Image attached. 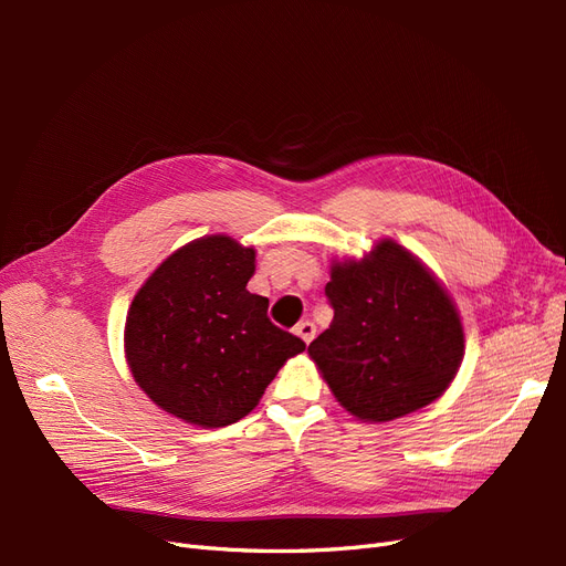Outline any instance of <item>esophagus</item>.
Masks as SVG:
<instances>
[{"mask_svg": "<svg viewBox=\"0 0 566 566\" xmlns=\"http://www.w3.org/2000/svg\"><path fill=\"white\" fill-rule=\"evenodd\" d=\"M295 333L306 342V345H310V342H312L314 335H316V325H314L312 321H302V323H297Z\"/></svg>", "mask_w": 566, "mask_h": 566, "instance_id": "1", "label": "esophagus"}]
</instances>
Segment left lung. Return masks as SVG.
<instances>
[{
	"label": "left lung",
	"instance_id": "left-lung-1",
	"mask_svg": "<svg viewBox=\"0 0 566 566\" xmlns=\"http://www.w3.org/2000/svg\"><path fill=\"white\" fill-rule=\"evenodd\" d=\"M335 316L310 356L339 406L361 422H389L437 401L465 356L449 290L391 238L361 260H333L325 285Z\"/></svg>",
	"mask_w": 566,
	"mask_h": 566
}]
</instances>
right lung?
<instances>
[{
	"label": "right lung",
	"mask_w": 566,
	"mask_h": 566,
	"mask_svg": "<svg viewBox=\"0 0 566 566\" xmlns=\"http://www.w3.org/2000/svg\"><path fill=\"white\" fill-rule=\"evenodd\" d=\"M254 248L227 233L181 245L134 295L125 358L146 397L212 430L245 418L304 342L276 328L269 300L252 295Z\"/></svg>",
	"instance_id": "right-lung-1"
}]
</instances>
